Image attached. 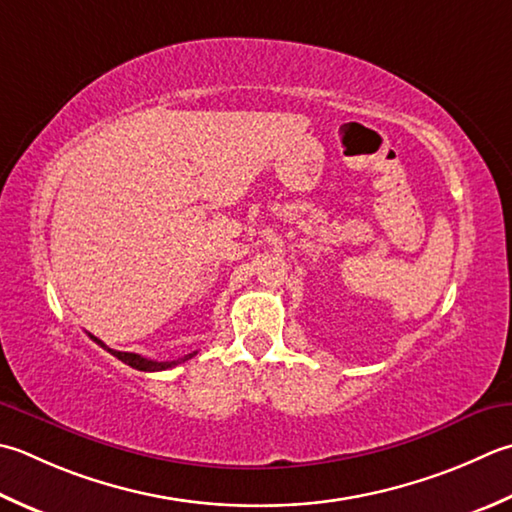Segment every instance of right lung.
<instances>
[{
  "mask_svg": "<svg viewBox=\"0 0 512 512\" xmlns=\"http://www.w3.org/2000/svg\"><path fill=\"white\" fill-rule=\"evenodd\" d=\"M88 337L93 339L95 344L102 346L104 350H108L110 355L117 357L119 362H124V364H128L130 368H135V370H144V373H155V370L173 368V366H177V364L188 362L190 357H195V355H197V350H193V353H188V355H186V357H182V359H173V362H155V359H146V357H142V355H135V353H122V350H113V348H108V346L102 342V339H97V337H93V335H88Z\"/></svg>",
  "mask_w": 512,
  "mask_h": 512,
  "instance_id": "add662e5",
  "label": "right lung"
}]
</instances>
